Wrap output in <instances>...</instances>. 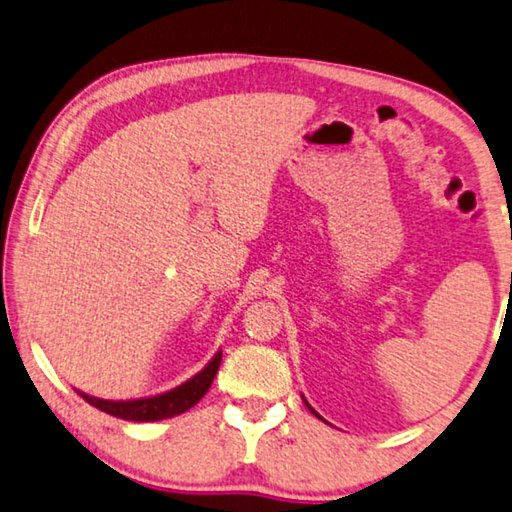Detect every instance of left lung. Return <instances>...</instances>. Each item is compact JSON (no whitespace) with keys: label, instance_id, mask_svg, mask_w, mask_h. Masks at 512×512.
Masks as SVG:
<instances>
[{"label":"left lung","instance_id":"8db88e82","mask_svg":"<svg viewBox=\"0 0 512 512\" xmlns=\"http://www.w3.org/2000/svg\"><path fill=\"white\" fill-rule=\"evenodd\" d=\"M307 408H310V405H307ZM310 410H312V408H310ZM312 412H314V410H312ZM314 415H316V412H314Z\"/></svg>","mask_w":512,"mask_h":512}]
</instances>
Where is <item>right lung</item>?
<instances>
[{
	"label": "right lung",
	"mask_w": 512,
	"mask_h": 512,
	"mask_svg": "<svg viewBox=\"0 0 512 512\" xmlns=\"http://www.w3.org/2000/svg\"><path fill=\"white\" fill-rule=\"evenodd\" d=\"M221 355L216 353V358L202 369L198 376L186 380L184 385L170 389L166 394L150 396V399H136V401H104L95 399V396H88L79 392L84 399L95 405L97 410L107 412L111 417L127 419V421H159V419H170L175 415H182L189 408H193L202 396L207 394V389L212 387L214 376L218 371V364H221Z\"/></svg>",
	"instance_id": "obj_1"
}]
</instances>
